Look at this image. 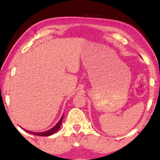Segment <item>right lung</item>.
<instances>
[{
  "instance_id": "obj_1",
  "label": "right lung",
  "mask_w": 160,
  "mask_h": 160,
  "mask_svg": "<svg viewBox=\"0 0 160 160\" xmlns=\"http://www.w3.org/2000/svg\"><path fill=\"white\" fill-rule=\"evenodd\" d=\"M63 116H62L61 118L59 120L58 122L56 123V125L55 126H53L52 128L48 130V131L42 132H32V131H26L29 132V133L33 134L35 135H39V136H49V135L55 133L56 132H57L58 131V129L60 128V127H61L62 121H63Z\"/></svg>"
}]
</instances>
